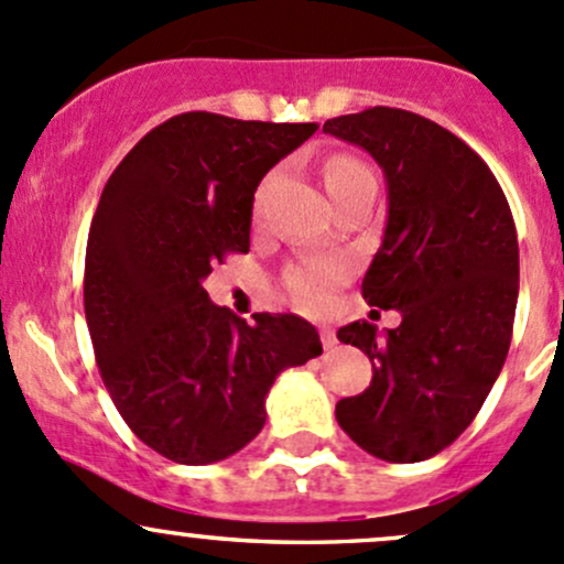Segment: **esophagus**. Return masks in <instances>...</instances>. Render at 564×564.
<instances>
[{
	"mask_svg": "<svg viewBox=\"0 0 564 564\" xmlns=\"http://www.w3.org/2000/svg\"><path fill=\"white\" fill-rule=\"evenodd\" d=\"M321 339H323L325 350H334V347H336V336H334V330H330V328L321 330Z\"/></svg>",
	"mask_w": 564,
	"mask_h": 564,
	"instance_id": "obj_1",
	"label": "esophagus"
}]
</instances>
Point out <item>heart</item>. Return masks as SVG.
<instances>
[{
  "instance_id": "obj_1",
  "label": "heart",
  "mask_w": 564,
  "mask_h": 564,
  "mask_svg": "<svg viewBox=\"0 0 564 564\" xmlns=\"http://www.w3.org/2000/svg\"><path fill=\"white\" fill-rule=\"evenodd\" d=\"M371 171L364 165L361 160L356 156H330L323 167V182L328 195H339L341 189H347L350 184L361 182V178H369ZM263 195L265 187L260 189L258 203H254V212L260 214V206H263ZM347 276V263L345 260H306V263L293 265V269L284 274V288H288L290 299L301 306V310H310V312H321L328 306L330 295H334L336 284Z\"/></svg>"
}]
</instances>
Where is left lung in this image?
<instances>
[{"label": "left lung", "mask_w": 564, "mask_h": 564, "mask_svg": "<svg viewBox=\"0 0 564 564\" xmlns=\"http://www.w3.org/2000/svg\"><path fill=\"white\" fill-rule=\"evenodd\" d=\"M323 132L367 149L386 173V236L361 293L402 315L386 336L367 321L336 330L371 361L369 388L341 399L336 421L382 462H423L473 423L508 356L513 214L489 165L432 119L377 106L328 119Z\"/></svg>", "instance_id": "obj_1"}]
</instances>
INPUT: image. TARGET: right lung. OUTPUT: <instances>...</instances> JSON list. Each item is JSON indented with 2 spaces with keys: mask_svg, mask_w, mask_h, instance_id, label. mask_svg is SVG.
Returning <instances> with one entry per match:
<instances>
[{
  "mask_svg": "<svg viewBox=\"0 0 564 564\" xmlns=\"http://www.w3.org/2000/svg\"><path fill=\"white\" fill-rule=\"evenodd\" d=\"M315 130L189 110L143 135L102 189L86 241V325L119 415L171 462L241 451L263 429L276 375L323 352L304 317L247 323L203 290L212 265L249 252L260 178Z\"/></svg>",
  "mask_w": 564,
  "mask_h": 564,
  "instance_id": "obj_1",
  "label": "right lung"
}]
</instances>
